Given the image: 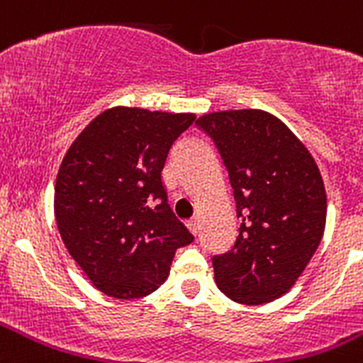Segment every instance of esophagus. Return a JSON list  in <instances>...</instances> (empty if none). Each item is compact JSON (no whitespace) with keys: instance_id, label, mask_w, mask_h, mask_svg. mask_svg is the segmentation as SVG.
<instances>
[{"instance_id":"obj_1","label":"esophagus","mask_w":363,"mask_h":363,"mask_svg":"<svg viewBox=\"0 0 363 363\" xmlns=\"http://www.w3.org/2000/svg\"><path fill=\"white\" fill-rule=\"evenodd\" d=\"M186 225H188V228H189V230H191L193 235L199 234V220H196V218H193V220H189Z\"/></svg>"}]
</instances>
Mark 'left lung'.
I'll return each mask as SVG.
<instances>
[{"label": "left lung", "mask_w": 363, "mask_h": 363, "mask_svg": "<svg viewBox=\"0 0 363 363\" xmlns=\"http://www.w3.org/2000/svg\"><path fill=\"white\" fill-rule=\"evenodd\" d=\"M196 125L218 147L241 218L234 246L213 257L218 289L242 305L269 303L296 284L321 242V172L307 147L267 111H216Z\"/></svg>", "instance_id": "left-lung-1"}]
</instances>
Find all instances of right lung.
I'll list each match as a JSON object with an SVG mask.
<instances>
[{
	"mask_svg": "<svg viewBox=\"0 0 363 363\" xmlns=\"http://www.w3.org/2000/svg\"><path fill=\"white\" fill-rule=\"evenodd\" d=\"M195 113L115 106L67 150L55 186V218L70 257L101 293L135 300L167 280L193 235L168 206L161 172Z\"/></svg>",
	"mask_w": 363,
	"mask_h": 363,
	"instance_id": "add662e5",
	"label": "right lung"
}]
</instances>
